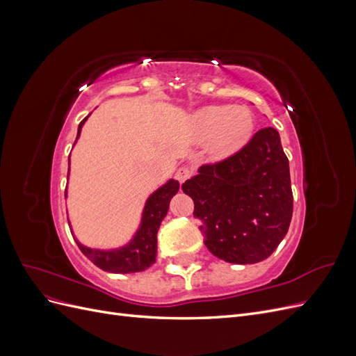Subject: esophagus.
Listing matches in <instances>:
<instances>
[{"label": "esophagus", "instance_id": "obj_1", "mask_svg": "<svg viewBox=\"0 0 356 356\" xmlns=\"http://www.w3.org/2000/svg\"><path fill=\"white\" fill-rule=\"evenodd\" d=\"M190 177H191V170H190L188 168H186V166H181V168L175 172V179H177L178 182H184V181H187Z\"/></svg>", "mask_w": 356, "mask_h": 356}]
</instances>
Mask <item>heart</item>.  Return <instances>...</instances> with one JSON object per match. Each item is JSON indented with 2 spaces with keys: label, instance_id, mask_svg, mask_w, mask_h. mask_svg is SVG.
I'll use <instances>...</instances> for the list:
<instances>
[{
  "label": "heart",
  "instance_id": "obj_1",
  "mask_svg": "<svg viewBox=\"0 0 356 356\" xmlns=\"http://www.w3.org/2000/svg\"><path fill=\"white\" fill-rule=\"evenodd\" d=\"M255 118L242 105H208L190 118V134L199 143H209L213 156L224 157L243 147L252 136Z\"/></svg>",
  "mask_w": 356,
  "mask_h": 356
}]
</instances>
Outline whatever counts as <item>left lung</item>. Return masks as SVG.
Here are the masks:
<instances>
[{
  "instance_id": "left-lung-1",
  "label": "left lung",
  "mask_w": 356,
  "mask_h": 356,
  "mask_svg": "<svg viewBox=\"0 0 356 356\" xmlns=\"http://www.w3.org/2000/svg\"><path fill=\"white\" fill-rule=\"evenodd\" d=\"M182 191L208 250L220 260L254 264L285 238L293 217L288 157L276 129H260L239 152L200 166Z\"/></svg>"
}]
</instances>
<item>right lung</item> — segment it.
Instances as JSON below:
<instances>
[{"instance_id":"1","label":"right lung","mask_w":356,"mask_h":356,"mask_svg":"<svg viewBox=\"0 0 356 356\" xmlns=\"http://www.w3.org/2000/svg\"><path fill=\"white\" fill-rule=\"evenodd\" d=\"M86 118L79 126L77 138L80 136L81 126L86 122ZM178 190H179V182L175 179H170L163 187H160L148 197L144 208L141 225H139V229L134 236L131 243L120 248V250H111V251L92 250V248L83 246L77 239L74 241L77 242L80 251L88 257L95 266H98L105 272H111V273L143 272L156 263L157 232H159L161 220H163L168 213L169 202L177 195Z\"/></svg>"}]
</instances>
